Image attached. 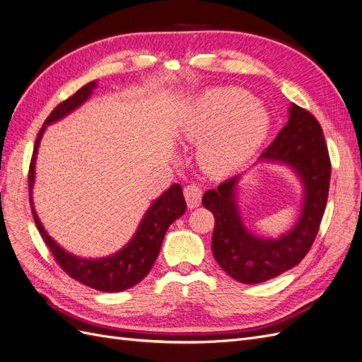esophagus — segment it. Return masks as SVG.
Segmentation results:
<instances>
[{"mask_svg": "<svg viewBox=\"0 0 362 362\" xmlns=\"http://www.w3.org/2000/svg\"><path fill=\"white\" fill-rule=\"evenodd\" d=\"M184 196H185V201H187L189 208L192 210V208H196L201 204L202 190L198 184H189L187 187L184 189Z\"/></svg>", "mask_w": 362, "mask_h": 362, "instance_id": "obj_1", "label": "esophagus"}]
</instances>
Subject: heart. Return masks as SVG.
<instances>
[{
  "label": "heart",
  "mask_w": 362,
  "mask_h": 362,
  "mask_svg": "<svg viewBox=\"0 0 362 362\" xmlns=\"http://www.w3.org/2000/svg\"><path fill=\"white\" fill-rule=\"evenodd\" d=\"M264 107L238 87H214L194 101L181 136L198 144V161L211 175H228L254 157L269 134Z\"/></svg>",
  "instance_id": "obj_1"
}]
</instances>
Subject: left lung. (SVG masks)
I'll list each match as a JSON object with an SVG mask.
<instances>
[{
    "label": "left lung",
    "instance_id": "obj_1",
    "mask_svg": "<svg viewBox=\"0 0 362 362\" xmlns=\"http://www.w3.org/2000/svg\"><path fill=\"white\" fill-rule=\"evenodd\" d=\"M258 161L288 166L302 182V211L296 225L278 238L252 234L237 204V175L208 190L202 204L214 214L213 255L229 276L242 284H259L298 266L319 233L329 193L331 160L317 119L291 104L288 122Z\"/></svg>",
    "mask_w": 362,
    "mask_h": 362
}]
</instances>
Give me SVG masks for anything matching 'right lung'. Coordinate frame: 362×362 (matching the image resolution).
I'll return each mask as SVG.
<instances>
[{
	"label": "right lung",
	"mask_w": 362,
	"mask_h": 362,
	"mask_svg": "<svg viewBox=\"0 0 362 362\" xmlns=\"http://www.w3.org/2000/svg\"><path fill=\"white\" fill-rule=\"evenodd\" d=\"M95 87L96 81L87 83L78 92H75L71 98H68L66 101L60 103L51 112V115L45 120V124L40 128L35 144V151H33L28 172L30 202L33 217H35L39 233L43 238V242L47 243V246L52 252L54 258L59 262V266L66 272L71 278L84 284L87 287L105 293H117L134 287L136 284H139L148 275L158 257L164 234H166L168 228L185 213L187 204H185L181 185H170V187L148 208V211L145 213L144 218H141L133 238H131L122 249L117 250L116 254L105 258L92 259L75 257L63 247H60L56 243V240H52L48 235L45 228H43V225L39 221L35 206H33L31 198L40 139L43 133H45L48 125L57 122V120L63 119L64 116H68L69 113L76 110L83 103L89 100L92 92L95 90Z\"/></svg>",
	"instance_id": "right-lung-1"
}]
</instances>
